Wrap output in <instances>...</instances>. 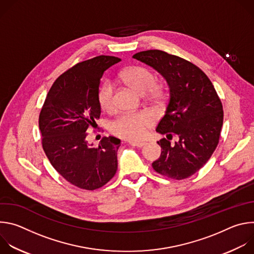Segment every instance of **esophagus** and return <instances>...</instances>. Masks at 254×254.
I'll use <instances>...</instances> for the list:
<instances>
[{
	"mask_svg": "<svg viewBox=\"0 0 254 254\" xmlns=\"http://www.w3.org/2000/svg\"><path fill=\"white\" fill-rule=\"evenodd\" d=\"M132 143L134 144V146H136L137 148H141V147L144 146V144H146V142H144V141H132Z\"/></svg>",
	"mask_w": 254,
	"mask_h": 254,
	"instance_id": "34e87169",
	"label": "esophagus"
}]
</instances>
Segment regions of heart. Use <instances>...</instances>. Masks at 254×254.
Returning a JSON list of instances; mask_svg holds the SVG:
<instances>
[{
	"instance_id": "b5f03b06",
	"label": "heart",
	"mask_w": 254,
	"mask_h": 254,
	"mask_svg": "<svg viewBox=\"0 0 254 254\" xmlns=\"http://www.w3.org/2000/svg\"><path fill=\"white\" fill-rule=\"evenodd\" d=\"M123 81L140 94L148 92L154 98L163 94L162 89L156 85L157 76L154 72L143 66H130L123 71ZM99 106L104 112H112L115 108L114 87L110 82L103 83L97 94ZM154 124V119L147 113L127 114L120 117L112 123V131L125 139H140L147 129Z\"/></svg>"
}]
</instances>
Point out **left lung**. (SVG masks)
Masks as SVG:
<instances>
[{"instance_id":"8db88e82","label":"left lung","mask_w":254,"mask_h":254,"mask_svg":"<svg viewBox=\"0 0 254 254\" xmlns=\"http://www.w3.org/2000/svg\"><path fill=\"white\" fill-rule=\"evenodd\" d=\"M132 58L156 69L166 79L170 97L156 130L166 134L154 170L175 180L198 172L211 158L219 142L223 107L212 82L193 63L161 50L141 51ZM174 135L179 140L172 144Z\"/></svg>"}]
</instances>
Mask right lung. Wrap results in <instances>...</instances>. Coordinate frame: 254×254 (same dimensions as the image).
<instances>
[{
  "mask_svg": "<svg viewBox=\"0 0 254 254\" xmlns=\"http://www.w3.org/2000/svg\"><path fill=\"white\" fill-rule=\"evenodd\" d=\"M100 55L82 61L61 74L51 86L39 116L42 147L53 168L72 185L95 190L118 170L121 139L104 136L98 148L87 141V131L100 117L97 99L104 71L120 62Z\"/></svg>",
  "mask_w": 254,
  "mask_h": 254,
  "instance_id": "add662e5",
  "label": "right lung"
}]
</instances>
